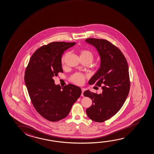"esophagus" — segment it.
Here are the masks:
<instances>
[{"mask_svg": "<svg viewBox=\"0 0 154 154\" xmlns=\"http://www.w3.org/2000/svg\"><path fill=\"white\" fill-rule=\"evenodd\" d=\"M84 88H82V94H81V96H84V94H83V93H84Z\"/></svg>", "mask_w": 154, "mask_h": 154, "instance_id": "esophagus-1", "label": "esophagus"}]
</instances>
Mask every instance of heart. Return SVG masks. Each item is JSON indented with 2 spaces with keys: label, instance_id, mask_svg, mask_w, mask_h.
<instances>
[{
  "label": "heart",
  "instance_id": "obj_1",
  "mask_svg": "<svg viewBox=\"0 0 154 154\" xmlns=\"http://www.w3.org/2000/svg\"><path fill=\"white\" fill-rule=\"evenodd\" d=\"M68 53H66V54L63 56L61 58V63L62 64L65 63V59L66 57L68 56ZM80 58L86 59L87 60H89L91 62L93 59H94V54L91 52V51L88 50H82L80 51ZM85 76L83 74L79 73V72H76L73 74L70 77V80L72 82L77 84V85H82L83 84L84 80H85Z\"/></svg>",
  "mask_w": 154,
  "mask_h": 154
}]
</instances>
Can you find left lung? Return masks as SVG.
I'll return each instance as SVG.
<instances>
[{
  "instance_id": "left-lung-1",
  "label": "left lung",
  "mask_w": 154,
  "mask_h": 154,
  "mask_svg": "<svg viewBox=\"0 0 154 154\" xmlns=\"http://www.w3.org/2000/svg\"><path fill=\"white\" fill-rule=\"evenodd\" d=\"M86 41L95 47L101 58L100 68L88 84L103 90L100 94L89 91L84 93L93 102L86 113L91 120L103 122L114 116L126 100L130 88L129 68L120 50L109 41L88 38Z\"/></svg>"
}]
</instances>
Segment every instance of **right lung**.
<instances>
[{
	"instance_id": "add662e5",
	"label": "right lung",
	"mask_w": 154,
	"mask_h": 154,
	"mask_svg": "<svg viewBox=\"0 0 154 154\" xmlns=\"http://www.w3.org/2000/svg\"><path fill=\"white\" fill-rule=\"evenodd\" d=\"M75 42H54L35 51L25 71L24 80L32 103L47 120L56 122L65 118L82 94L72 84L63 87L54 84V77L63 72L61 56Z\"/></svg>"
}]
</instances>
